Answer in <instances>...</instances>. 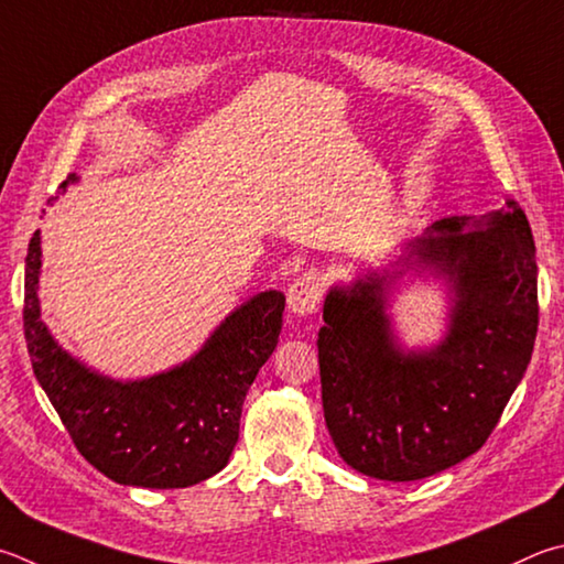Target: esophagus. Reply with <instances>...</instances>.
Returning a JSON list of instances; mask_svg holds the SVG:
<instances>
[{"instance_id": "34e87169", "label": "esophagus", "mask_w": 564, "mask_h": 564, "mask_svg": "<svg viewBox=\"0 0 564 564\" xmlns=\"http://www.w3.org/2000/svg\"><path fill=\"white\" fill-rule=\"evenodd\" d=\"M323 293V281L315 271L303 273L301 279H295L289 289V311L295 317H308L317 311Z\"/></svg>"}]
</instances>
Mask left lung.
<instances>
[{"label":"left lung","mask_w":564,"mask_h":564,"mask_svg":"<svg viewBox=\"0 0 564 564\" xmlns=\"http://www.w3.org/2000/svg\"><path fill=\"white\" fill-rule=\"evenodd\" d=\"M404 278L442 280L447 333L404 348L388 305ZM317 330L323 412L347 466L419 480L476 454L528 370L538 335V263L525 212L446 217L380 269L335 283Z\"/></svg>","instance_id":"8db88e82"}]
</instances>
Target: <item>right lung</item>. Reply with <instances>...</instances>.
<instances>
[{"mask_svg":"<svg viewBox=\"0 0 564 564\" xmlns=\"http://www.w3.org/2000/svg\"><path fill=\"white\" fill-rule=\"evenodd\" d=\"M74 182L68 175L61 192ZM39 275L41 231H34L24 261V337L36 380L80 456L120 486L187 488L219 474L239 442L249 387L279 345L285 295L263 291L243 301L170 370L112 380L51 335Z\"/></svg>","mask_w":564,"mask_h":564,"instance_id":"right-lung-1","label":"right lung"}]
</instances>
